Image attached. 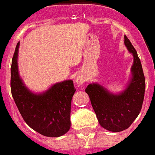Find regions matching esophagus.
<instances>
[{"mask_svg": "<svg viewBox=\"0 0 155 155\" xmlns=\"http://www.w3.org/2000/svg\"><path fill=\"white\" fill-rule=\"evenodd\" d=\"M85 82V80H84V78L83 76H78L76 78V83L78 84H83Z\"/></svg>", "mask_w": 155, "mask_h": 155, "instance_id": "1", "label": "esophagus"}]
</instances>
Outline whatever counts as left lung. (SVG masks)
Returning a JSON list of instances; mask_svg holds the SVG:
<instances>
[{
    "label": "left lung",
    "instance_id": "8db88e82",
    "mask_svg": "<svg viewBox=\"0 0 155 155\" xmlns=\"http://www.w3.org/2000/svg\"><path fill=\"white\" fill-rule=\"evenodd\" d=\"M124 44L134 56L132 78L127 89L113 95L97 84H89L85 89L102 127L113 132L127 129L140 113L145 94L146 82L143 67L136 50L124 36Z\"/></svg>",
    "mask_w": 155,
    "mask_h": 155
}]
</instances>
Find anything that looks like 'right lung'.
<instances>
[{
    "label": "right lung",
    "instance_id": "obj_1",
    "mask_svg": "<svg viewBox=\"0 0 155 155\" xmlns=\"http://www.w3.org/2000/svg\"><path fill=\"white\" fill-rule=\"evenodd\" d=\"M17 43L11 66V92L25 122L42 135L60 137L71 127V99L75 90L72 80L54 84L46 92L36 95L25 86L18 73Z\"/></svg>",
    "mask_w": 155,
    "mask_h": 155
}]
</instances>
